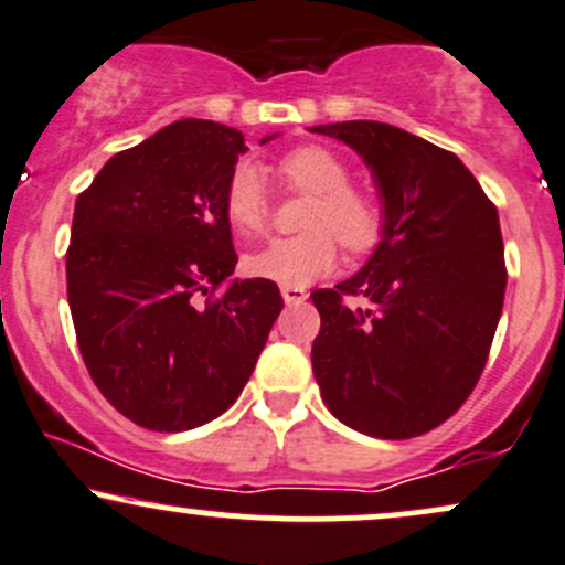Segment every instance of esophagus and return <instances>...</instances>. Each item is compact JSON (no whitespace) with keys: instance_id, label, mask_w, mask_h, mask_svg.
<instances>
[{"instance_id":"34e87169","label":"esophagus","mask_w":565,"mask_h":565,"mask_svg":"<svg viewBox=\"0 0 565 565\" xmlns=\"http://www.w3.org/2000/svg\"><path fill=\"white\" fill-rule=\"evenodd\" d=\"M281 297H284V302H287V305H300V302L308 300V291H305L302 287H289V284H284Z\"/></svg>"}]
</instances>
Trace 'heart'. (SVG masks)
I'll use <instances>...</instances> for the list:
<instances>
[{
  "instance_id": "b5f03b06",
  "label": "heart",
  "mask_w": 565,
  "mask_h": 565,
  "mask_svg": "<svg viewBox=\"0 0 565 565\" xmlns=\"http://www.w3.org/2000/svg\"><path fill=\"white\" fill-rule=\"evenodd\" d=\"M276 174L289 193L310 196L305 204L302 233L274 238L244 257L246 274L265 281L305 287L334 268L337 242L350 255L369 252L380 242L382 206L372 193L350 185L348 161L323 146L291 148L276 161ZM223 206L238 233L255 236L270 223V196L263 172L238 161L225 180Z\"/></svg>"
}]
</instances>
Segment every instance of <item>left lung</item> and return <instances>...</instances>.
I'll use <instances>...</instances> for the list:
<instances>
[{
	"label": "left lung",
	"mask_w": 565,
	"mask_h": 565,
	"mask_svg": "<svg viewBox=\"0 0 565 565\" xmlns=\"http://www.w3.org/2000/svg\"><path fill=\"white\" fill-rule=\"evenodd\" d=\"M364 157L385 201L382 242L321 313L313 374L340 423L374 438L423 436L481 380L502 316L494 201L451 151L382 121L321 125Z\"/></svg>",
	"instance_id": "left-lung-1"
}]
</instances>
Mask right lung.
<instances>
[{
	"label": "right lung",
	"mask_w": 565,
	"mask_h": 565,
	"mask_svg": "<svg viewBox=\"0 0 565 565\" xmlns=\"http://www.w3.org/2000/svg\"><path fill=\"white\" fill-rule=\"evenodd\" d=\"M244 151L238 129L174 121L108 159L76 199L66 252L76 342L97 391L148 430L220 417L284 308L274 281L231 278L223 191Z\"/></svg>",
	"instance_id": "right-lung-1"
}]
</instances>
